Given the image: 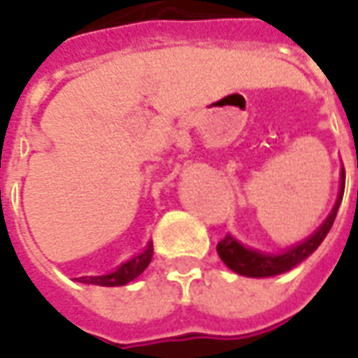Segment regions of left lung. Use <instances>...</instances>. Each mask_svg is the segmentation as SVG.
<instances>
[{
    "label": "left lung",
    "instance_id": "obj_1",
    "mask_svg": "<svg viewBox=\"0 0 358 358\" xmlns=\"http://www.w3.org/2000/svg\"><path fill=\"white\" fill-rule=\"evenodd\" d=\"M343 191H345V169H341V187H339V194H337L336 206L331 210V214L308 239L289 248L285 252L266 255V252L252 250V248L241 245L231 235H225L224 239L217 243V255L227 268H231L235 273L247 275V278H270V275L289 272L291 268H295L296 264H301L305 258L313 255L314 250L320 247L322 241L326 239V235L334 225L341 199H343Z\"/></svg>",
    "mask_w": 358,
    "mask_h": 358
}]
</instances>
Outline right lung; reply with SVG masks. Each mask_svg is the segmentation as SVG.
Returning <instances> with one entry per match:
<instances>
[{"label":"right lung","mask_w":358,"mask_h":358,"mask_svg":"<svg viewBox=\"0 0 358 358\" xmlns=\"http://www.w3.org/2000/svg\"><path fill=\"white\" fill-rule=\"evenodd\" d=\"M154 255V247L148 243L146 250L141 255L133 256L131 260H127L123 264L115 268L113 272L106 273V275H83V278H75L80 283H92V285H102V287H119V285H127L129 281L136 280L141 273L148 268Z\"/></svg>","instance_id":"right-lung-1"}]
</instances>
